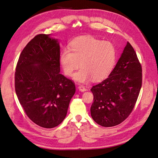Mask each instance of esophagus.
Here are the masks:
<instances>
[{
  "mask_svg": "<svg viewBox=\"0 0 158 158\" xmlns=\"http://www.w3.org/2000/svg\"><path fill=\"white\" fill-rule=\"evenodd\" d=\"M78 89L80 91V92H85V91L87 90V89L85 88V86H84V85H79Z\"/></svg>",
  "mask_w": 158,
  "mask_h": 158,
  "instance_id": "esophagus-1",
  "label": "esophagus"
}]
</instances>
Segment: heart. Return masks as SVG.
Wrapping results in <instances>:
<instances>
[{
	"label": "heart",
	"instance_id": "b5f03b06",
	"mask_svg": "<svg viewBox=\"0 0 158 158\" xmlns=\"http://www.w3.org/2000/svg\"><path fill=\"white\" fill-rule=\"evenodd\" d=\"M117 60V50L110 41H103L89 35L75 38L70 42V49L60 52L59 63L65 75L73 76L80 66L81 69L73 79L86 83L92 78L102 80L111 73Z\"/></svg>",
	"mask_w": 158,
	"mask_h": 158
}]
</instances>
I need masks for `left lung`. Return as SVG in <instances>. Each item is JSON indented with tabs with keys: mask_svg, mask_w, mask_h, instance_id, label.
Returning <instances> with one entry per match:
<instances>
[{
	"mask_svg": "<svg viewBox=\"0 0 158 158\" xmlns=\"http://www.w3.org/2000/svg\"><path fill=\"white\" fill-rule=\"evenodd\" d=\"M142 66L135 51L127 42L108 78L94 85L91 116L98 125L116 126L129 116L142 86Z\"/></svg>",
	"mask_w": 158,
	"mask_h": 158,
	"instance_id": "obj_1",
	"label": "left lung"
}]
</instances>
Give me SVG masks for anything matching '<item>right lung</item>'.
<instances>
[{
  "mask_svg": "<svg viewBox=\"0 0 158 158\" xmlns=\"http://www.w3.org/2000/svg\"><path fill=\"white\" fill-rule=\"evenodd\" d=\"M60 45L50 34H39L28 43L19 57L15 90L31 120L41 127L54 128L63 121L74 83L60 73Z\"/></svg>",
  "mask_w": 158,
  "mask_h": 158,
  "instance_id": "right-lung-1",
  "label": "right lung"
}]
</instances>
